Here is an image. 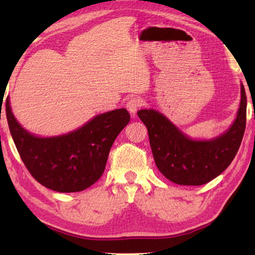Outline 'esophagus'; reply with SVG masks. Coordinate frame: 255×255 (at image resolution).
<instances>
[{"label":"esophagus","mask_w":255,"mask_h":255,"mask_svg":"<svg viewBox=\"0 0 255 255\" xmlns=\"http://www.w3.org/2000/svg\"><path fill=\"white\" fill-rule=\"evenodd\" d=\"M141 106H142V100L139 99V97H137V96H133V97H131V99H129L127 104H126V108L129 111V113L131 114V115H134V114L137 113V111Z\"/></svg>","instance_id":"obj_1"}]
</instances>
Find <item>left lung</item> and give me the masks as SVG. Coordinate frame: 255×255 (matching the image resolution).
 <instances>
[{
	"label": "left lung",
	"mask_w": 255,
	"mask_h": 255,
	"mask_svg": "<svg viewBox=\"0 0 255 255\" xmlns=\"http://www.w3.org/2000/svg\"><path fill=\"white\" fill-rule=\"evenodd\" d=\"M139 118L148 129L151 150L159 171L178 185H203L230 165L239 150L247 122V95L241 84V102L236 121L221 136L193 140L154 110H141Z\"/></svg>",
	"instance_id": "8db88e82"
}]
</instances>
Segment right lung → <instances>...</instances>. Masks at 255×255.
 <instances>
[{"mask_svg": "<svg viewBox=\"0 0 255 255\" xmlns=\"http://www.w3.org/2000/svg\"><path fill=\"white\" fill-rule=\"evenodd\" d=\"M10 134L27 170L47 188L60 193L81 192L99 180L112 145L130 116L121 108L95 116L84 126L58 137L40 138L20 126L5 104Z\"/></svg>", "mask_w": 255, "mask_h": 255, "instance_id": "add662e5", "label": "right lung"}]
</instances>
